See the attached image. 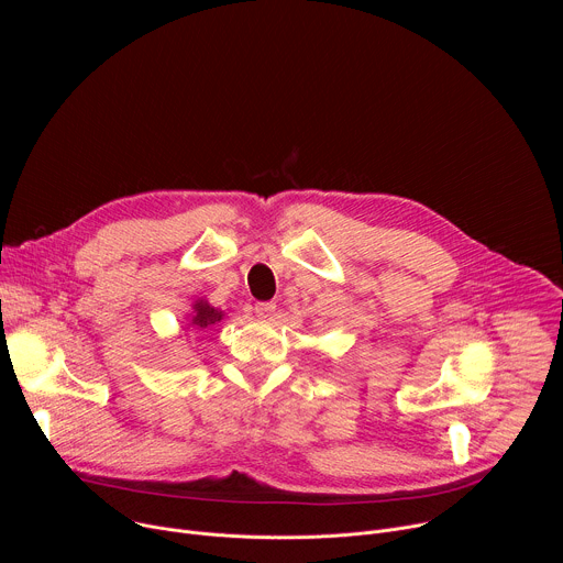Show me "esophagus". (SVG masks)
Masks as SVG:
<instances>
[{"label":"esophagus","mask_w":563,"mask_h":563,"mask_svg":"<svg viewBox=\"0 0 563 563\" xmlns=\"http://www.w3.org/2000/svg\"><path fill=\"white\" fill-rule=\"evenodd\" d=\"M276 311V302H256V316L263 320H272Z\"/></svg>","instance_id":"34e87169"}]
</instances>
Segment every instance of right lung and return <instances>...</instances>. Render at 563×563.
Returning <instances> with one entry per match:
<instances>
[{
  "label": "right lung",
  "instance_id": "obj_1",
  "mask_svg": "<svg viewBox=\"0 0 563 563\" xmlns=\"http://www.w3.org/2000/svg\"><path fill=\"white\" fill-rule=\"evenodd\" d=\"M222 318H224V311H222V309L209 305L207 298H198V300L191 305V313L187 316V328H185V330H191V328L207 330V328L218 325Z\"/></svg>",
  "mask_w": 563,
  "mask_h": 563
}]
</instances>
